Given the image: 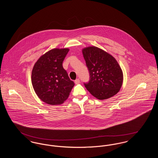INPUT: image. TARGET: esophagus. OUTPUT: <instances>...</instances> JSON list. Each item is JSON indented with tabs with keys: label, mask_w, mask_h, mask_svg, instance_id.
Segmentation results:
<instances>
[{
	"label": "esophagus",
	"mask_w": 158,
	"mask_h": 158,
	"mask_svg": "<svg viewBox=\"0 0 158 158\" xmlns=\"http://www.w3.org/2000/svg\"><path fill=\"white\" fill-rule=\"evenodd\" d=\"M75 83L76 84H79L80 83L79 79H76L75 81Z\"/></svg>",
	"instance_id": "1"
}]
</instances>
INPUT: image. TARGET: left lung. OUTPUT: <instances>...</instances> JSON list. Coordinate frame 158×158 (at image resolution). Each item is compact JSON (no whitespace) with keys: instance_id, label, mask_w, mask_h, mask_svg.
<instances>
[{"instance_id":"left-lung-1","label":"left lung","mask_w":158,"mask_h":158,"mask_svg":"<svg viewBox=\"0 0 158 158\" xmlns=\"http://www.w3.org/2000/svg\"><path fill=\"white\" fill-rule=\"evenodd\" d=\"M84 59L89 73V81L84 85L90 94L100 100L111 98L120 89L123 72L111 55L97 47L82 50Z\"/></svg>"}]
</instances>
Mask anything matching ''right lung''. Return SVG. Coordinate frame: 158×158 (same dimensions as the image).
I'll use <instances>...</instances> for the list:
<instances>
[{
	"label": "right lung",
	"mask_w": 158,
	"mask_h": 158,
	"mask_svg": "<svg viewBox=\"0 0 158 158\" xmlns=\"http://www.w3.org/2000/svg\"><path fill=\"white\" fill-rule=\"evenodd\" d=\"M68 48H54L41 56L31 74L33 88L40 99L50 105L61 104L75 85L62 63Z\"/></svg>",
	"instance_id": "1"
}]
</instances>
